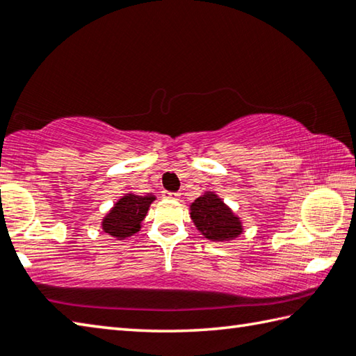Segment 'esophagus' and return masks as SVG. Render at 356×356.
I'll list each match as a JSON object with an SVG mask.
<instances>
[{
	"instance_id": "obj_1",
	"label": "esophagus",
	"mask_w": 356,
	"mask_h": 356,
	"mask_svg": "<svg viewBox=\"0 0 356 356\" xmlns=\"http://www.w3.org/2000/svg\"><path fill=\"white\" fill-rule=\"evenodd\" d=\"M161 196L166 197V200H179V197H180V193H172V191L163 190V191H161Z\"/></svg>"
}]
</instances>
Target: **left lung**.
Wrapping results in <instances>:
<instances>
[{
    "label": "left lung",
    "instance_id": "left-lung-1",
    "mask_svg": "<svg viewBox=\"0 0 356 356\" xmlns=\"http://www.w3.org/2000/svg\"><path fill=\"white\" fill-rule=\"evenodd\" d=\"M191 220L204 237L212 242H227L243 232L242 221L213 191L204 193L190 206Z\"/></svg>",
    "mask_w": 356,
    "mask_h": 356
}]
</instances>
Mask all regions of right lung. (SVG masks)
<instances>
[{"label":"right lung","mask_w":356,"mask_h":356,"mask_svg":"<svg viewBox=\"0 0 356 356\" xmlns=\"http://www.w3.org/2000/svg\"><path fill=\"white\" fill-rule=\"evenodd\" d=\"M155 201L154 195L138 196L129 193L114 204V207L105 215L102 229L118 240L134 236L141 229V221L146 218L149 206Z\"/></svg>","instance_id":"1"}]
</instances>
